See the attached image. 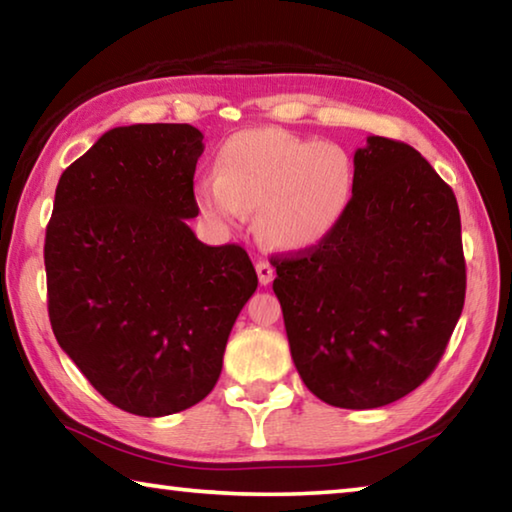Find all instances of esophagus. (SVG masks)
Returning <instances> with one entry per match:
<instances>
[{"mask_svg": "<svg viewBox=\"0 0 512 512\" xmlns=\"http://www.w3.org/2000/svg\"><path fill=\"white\" fill-rule=\"evenodd\" d=\"M255 271H257V277H259V284H271L273 277H275V268L266 262V259H259V262L255 264Z\"/></svg>", "mask_w": 512, "mask_h": 512, "instance_id": "1", "label": "esophagus"}]
</instances>
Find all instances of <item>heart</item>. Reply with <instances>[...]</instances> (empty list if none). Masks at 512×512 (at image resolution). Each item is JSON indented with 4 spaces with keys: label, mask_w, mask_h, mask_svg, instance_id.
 <instances>
[{
    "label": "heart",
    "mask_w": 512,
    "mask_h": 512,
    "mask_svg": "<svg viewBox=\"0 0 512 512\" xmlns=\"http://www.w3.org/2000/svg\"><path fill=\"white\" fill-rule=\"evenodd\" d=\"M214 176L196 183L207 219L232 228L257 212V235L268 248L298 253L325 241L352 203L357 171L334 142H316L282 128H248L216 151Z\"/></svg>",
    "instance_id": "heart-1"
}]
</instances>
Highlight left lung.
<instances>
[{
    "label": "left lung",
    "mask_w": 512,
    "mask_h": 512,
    "mask_svg": "<svg viewBox=\"0 0 512 512\" xmlns=\"http://www.w3.org/2000/svg\"><path fill=\"white\" fill-rule=\"evenodd\" d=\"M354 171L339 228L273 257V291L309 391L339 409H377L431 375L461 318V214L409 144L370 135Z\"/></svg>",
    "instance_id": "8db88e82"
}]
</instances>
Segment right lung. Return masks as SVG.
<instances>
[{
    "label": "right lung",
    "mask_w": 512,
    "mask_h": 512,
    "mask_svg": "<svg viewBox=\"0 0 512 512\" xmlns=\"http://www.w3.org/2000/svg\"><path fill=\"white\" fill-rule=\"evenodd\" d=\"M203 149L189 124L112 128L63 171L47 225L58 345L110 404L144 418L210 395L257 289L244 248L207 246L187 225Z\"/></svg>",
    "instance_id": "1"
}]
</instances>
